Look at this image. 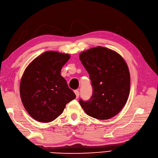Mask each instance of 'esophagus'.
Listing matches in <instances>:
<instances>
[{"mask_svg": "<svg viewBox=\"0 0 158 158\" xmlns=\"http://www.w3.org/2000/svg\"><path fill=\"white\" fill-rule=\"evenodd\" d=\"M74 93H75V94H76V98H78V97H79V95H80L78 90H77V89H76V90H75V91H74Z\"/></svg>", "mask_w": 158, "mask_h": 158, "instance_id": "obj_1", "label": "esophagus"}]
</instances>
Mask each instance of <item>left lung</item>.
Returning a JSON list of instances; mask_svg holds the SVG:
<instances>
[{
  "instance_id": "8db88e82",
  "label": "left lung",
  "mask_w": 158,
  "mask_h": 158,
  "mask_svg": "<svg viewBox=\"0 0 158 158\" xmlns=\"http://www.w3.org/2000/svg\"><path fill=\"white\" fill-rule=\"evenodd\" d=\"M80 60L89 73L93 87L88 101L79 100L83 110L100 120L114 117L130 94V75L125 61L114 51L102 46L82 52Z\"/></svg>"
}]
</instances>
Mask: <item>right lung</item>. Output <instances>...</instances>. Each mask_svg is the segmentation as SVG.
Wrapping results in <instances>:
<instances>
[{
  "label": "right lung",
  "mask_w": 158,
  "mask_h": 158,
  "mask_svg": "<svg viewBox=\"0 0 158 158\" xmlns=\"http://www.w3.org/2000/svg\"><path fill=\"white\" fill-rule=\"evenodd\" d=\"M70 55L48 51L35 59L22 77V102L34 119L48 123L62 114L65 106L76 98L75 93L60 75Z\"/></svg>",
  "instance_id": "obj_1"
}]
</instances>
